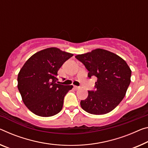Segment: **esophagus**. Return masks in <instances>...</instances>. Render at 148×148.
Returning a JSON list of instances; mask_svg holds the SVG:
<instances>
[{
    "mask_svg": "<svg viewBox=\"0 0 148 148\" xmlns=\"http://www.w3.org/2000/svg\"><path fill=\"white\" fill-rule=\"evenodd\" d=\"M74 90H79V88H79V86H74Z\"/></svg>",
    "mask_w": 148,
    "mask_h": 148,
    "instance_id": "34e87169",
    "label": "esophagus"
}]
</instances>
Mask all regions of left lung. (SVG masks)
Segmentation results:
<instances>
[{"label":"left lung","instance_id":"obj_1","mask_svg":"<svg viewBox=\"0 0 148 148\" xmlns=\"http://www.w3.org/2000/svg\"><path fill=\"white\" fill-rule=\"evenodd\" d=\"M76 58L88 70V76L97 77L93 91L80 101L84 111L93 114H104L112 111L125 96L130 83L131 70L116 54L101 49L76 55Z\"/></svg>","mask_w":148,"mask_h":148}]
</instances>
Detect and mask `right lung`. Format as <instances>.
Returning a JSON list of instances; mask_svg holds the SVG:
<instances>
[{"label":"right lung","mask_w":148,"mask_h":148,"mask_svg":"<svg viewBox=\"0 0 148 148\" xmlns=\"http://www.w3.org/2000/svg\"><path fill=\"white\" fill-rule=\"evenodd\" d=\"M72 56L51 47L35 53L23 64L18 76V88L33 113L48 117L61 111L64 96L73 86L58 84L57 72Z\"/></svg>","instance_id":"right-lung-1"}]
</instances>
